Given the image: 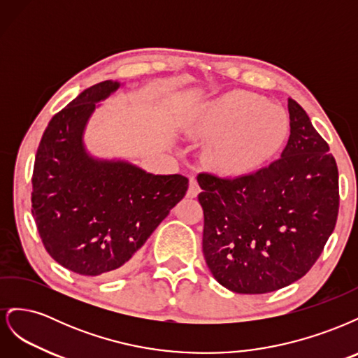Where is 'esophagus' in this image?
I'll return each instance as SVG.
<instances>
[{
  "instance_id": "obj_1",
  "label": "esophagus",
  "mask_w": 358,
  "mask_h": 358,
  "mask_svg": "<svg viewBox=\"0 0 358 358\" xmlns=\"http://www.w3.org/2000/svg\"><path fill=\"white\" fill-rule=\"evenodd\" d=\"M199 192H200V187H199V183H197V179L194 178V176H189V187H188V191H187V197L188 199L197 197Z\"/></svg>"
}]
</instances>
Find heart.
Wrapping results in <instances>:
<instances>
[{
  "mask_svg": "<svg viewBox=\"0 0 358 358\" xmlns=\"http://www.w3.org/2000/svg\"><path fill=\"white\" fill-rule=\"evenodd\" d=\"M191 133L209 140L206 158L224 176H248L264 167L284 148L289 119L264 96L231 91L204 103L191 117Z\"/></svg>",
  "mask_w": 358,
  "mask_h": 358,
  "instance_id": "1",
  "label": "heart"
}]
</instances>
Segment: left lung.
<instances>
[{
	"instance_id": "left-lung-1",
	"label": "left lung",
	"mask_w": 358,
	"mask_h": 358,
	"mask_svg": "<svg viewBox=\"0 0 358 358\" xmlns=\"http://www.w3.org/2000/svg\"><path fill=\"white\" fill-rule=\"evenodd\" d=\"M289 138L279 159L248 176H197L203 254L218 282L264 294L305 276L339 212V173L308 113L288 99Z\"/></svg>"
}]
</instances>
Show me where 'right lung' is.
<instances>
[{
	"instance_id": "obj_1",
	"label": "right lung",
	"mask_w": 358,
	"mask_h": 358,
	"mask_svg": "<svg viewBox=\"0 0 358 358\" xmlns=\"http://www.w3.org/2000/svg\"><path fill=\"white\" fill-rule=\"evenodd\" d=\"M119 86L96 83L53 116L32 171L31 212L41 242L57 263L83 276L121 273L188 189L182 175H152L86 152L85 125L96 101Z\"/></svg>"
}]
</instances>
